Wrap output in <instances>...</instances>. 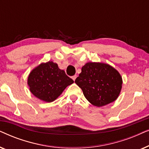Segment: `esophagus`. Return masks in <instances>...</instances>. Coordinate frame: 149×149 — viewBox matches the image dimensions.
Masks as SVG:
<instances>
[{"label": "esophagus", "mask_w": 149, "mask_h": 149, "mask_svg": "<svg viewBox=\"0 0 149 149\" xmlns=\"http://www.w3.org/2000/svg\"><path fill=\"white\" fill-rule=\"evenodd\" d=\"M76 78H77V75H74V76H72V80L73 81H75V79H76Z\"/></svg>", "instance_id": "1"}]
</instances>
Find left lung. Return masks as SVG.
<instances>
[{
  "label": "left lung",
  "mask_w": 149,
  "mask_h": 149,
  "mask_svg": "<svg viewBox=\"0 0 149 149\" xmlns=\"http://www.w3.org/2000/svg\"><path fill=\"white\" fill-rule=\"evenodd\" d=\"M75 83L91 104L100 107L117 100L122 87V77L113 66L100 62H87Z\"/></svg>",
  "instance_id": "left-lung-1"
}]
</instances>
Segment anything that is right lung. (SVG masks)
Returning a JSON list of instances; mask_svg holds the SVG:
<instances>
[{
    "instance_id": "obj_1",
    "label": "right lung",
    "mask_w": 149,
    "mask_h": 149,
    "mask_svg": "<svg viewBox=\"0 0 149 149\" xmlns=\"http://www.w3.org/2000/svg\"><path fill=\"white\" fill-rule=\"evenodd\" d=\"M74 81L67 76L52 61L42 63L34 68L28 78L30 91L34 96L47 102H52Z\"/></svg>"
}]
</instances>
